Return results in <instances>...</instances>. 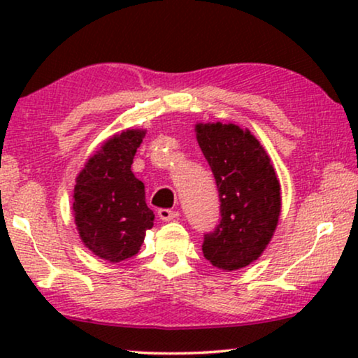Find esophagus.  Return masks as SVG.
Masks as SVG:
<instances>
[{
	"mask_svg": "<svg viewBox=\"0 0 358 358\" xmlns=\"http://www.w3.org/2000/svg\"><path fill=\"white\" fill-rule=\"evenodd\" d=\"M178 212H174V210H169V208H159L158 210V217L163 220V222H171V220L178 218Z\"/></svg>",
	"mask_w": 358,
	"mask_h": 358,
	"instance_id": "1",
	"label": "esophagus"
}]
</instances>
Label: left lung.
Listing matches in <instances>:
<instances>
[{
	"label": "left lung",
	"instance_id": "1",
	"mask_svg": "<svg viewBox=\"0 0 358 358\" xmlns=\"http://www.w3.org/2000/svg\"><path fill=\"white\" fill-rule=\"evenodd\" d=\"M195 130L217 182L222 217L203 234V256L213 267L236 271L256 261L271 241L280 217V184L249 130L220 122Z\"/></svg>",
	"mask_w": 358,
	"mask_h": 358
}]
</instances>
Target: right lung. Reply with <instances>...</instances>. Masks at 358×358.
Here are the masks:
<instances>
[{
    "label": "right lung",
    "mask_w": 358,
    "mask_h": 358,
    "mask_svg": "<svg viewBox=\"0 0 358 358\" xmlns=\"http://www.w3.org/2000/svg\"><path fill=\"white\" fill-rule=\"evenodd\" d=\"M143 130H127L107 140L76 179L73 212L86 248L109 262L135 256L155 215L145 202V185L131 173Z\"/></svg>",
    "instance_id": "obj_1"
}]
</instances>
